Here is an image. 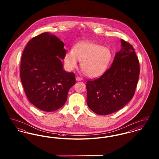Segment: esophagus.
<instances>
[{
	"instance_id": "obj_1",
	"label": "esophagus",
	"mask_w": 159,
	"mask_h": 159,
	"mask_svg": "<svg viewBox=\"0 0 159 159\" xmlns=\"http://www.w3.org/2000/svg\"><path fill=\"white\" fill-rule=\"evenodd\" d=\"M76 79L77 81H81V80H82V78H81V77H79V76L76 77Z\"/></svg>"
}]
</instances>
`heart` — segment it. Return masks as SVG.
<instances>
[{"label":"heart","mask_w":159,"mask_h":159,"mask_svg":"<svg viewBox=\"0 0 159 159\" xmlns=\"http://www.w3.org/2000/svg\"><path fill=\"white\" fill-rule=\"evenodd\" d=\"M112 58V53L108 48L91 42H80L75 46L73 51H69L64 55L65 66L71 71L82 61L81 68L89 78H97L107 70Z\"/></svg>","instance_id":"b5f03b06"}]
</instances>
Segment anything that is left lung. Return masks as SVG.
I'll return each mask as SVG.
<instances>
[{"instance_id":"obj_1","label":"left lung","mask_w":159,"mask_h":159,"mask_svg":"<svg viewBox=\"0 0 159 159\" xmlns=\"http://www.w3.org/2000/svg\"><path fill=\"white\" fill-rule=\"evenodd\" d=\"M121 49L113 62L98 79L86 82L89 108L99 115L120 110L132 99L139 75V62L133 46L121 39Z\"/></svg>"}]
</instances>
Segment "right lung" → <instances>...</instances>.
<instances>
[{
	"label": "right lung",
	"mask_w": 159,
	"mask_h": 159,
	"mask_svg": "<svg viewBox=\"0 0 159 159\" xmlns=\"http://www.w3.org/2000/svg\"><path fill=\"white\" fill-rule=\"evenodd\" d=\"M55 36L43 33L31 39L21 57L20 77L24 90L31 103L47 111L64 105L69 89L76 83L73 73L64 70L60 59L66 50Z\"/></svg>",
	"instance_id": "right-lung-1"
}]
</instances>
